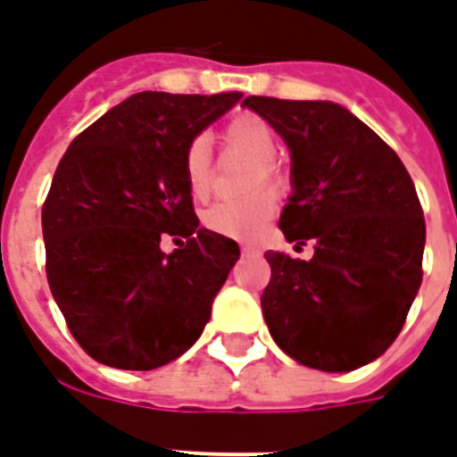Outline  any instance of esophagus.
<instances>
[{"instance_id": "esophagus-1", "label": "esophagus", "mask_w": 457, "mask_h": 457, "mask_svg": "<svg viewBox=\"0 0 457 457\" xmlns=\"http://www.w3.org/2000/svg\"><path fill=\"white\" fill-rule=\"evenodd\" d=\"M242 253H246V256H259V249L256 246H252V244H244L242 246Z\"/></svg>"}]
</instances>
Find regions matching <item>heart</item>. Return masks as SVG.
<instances>
[{"label":"heart","instance_id":"obj_1","mask_svg":"<svg viewBox=\"0 0 457 457\" xmlns=\"http://www.w3.org/2000/svg\"><path fill=\"white\" fill-rule=\"evenodd\" d=\"M225 153L252 162L244 189L252 196L244 201H222L211 205L204 213L205 229L215 235L253 242L266 232L268 222L275 213V198L270 194H285L290 187V177L275 162L278 136L263 117L253 112L237 114L222 129ZM184 182L194 201H204L213 189V165H211V145L204 136L194 138L184 151ZM269 191L266 192L265 189Z\"/></svg>","mask_w":457,"mask_h":457}]
</instances>
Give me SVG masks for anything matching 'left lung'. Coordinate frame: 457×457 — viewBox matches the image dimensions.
I'll use <instances>...</instances> for the list:
<instances>
[{
	"label": "left lung",
	"instance_id": "8db88e82",
	"mask_svg": "<svg viewBox=\"0 0 457 457\" xmlns=\"http://www.w3.org/2000/svg\"><path fill=\"white\" fill-rule=\"evenodd\" d=\"M244 104L290 148L295 191L278 225L290 242H313L312 261L266 253L268 330L304 367H364L398 337L422 285L427 225L412 177L340 104L263 96Z\"/></svg>",
	"mask_w": 457,
	"mask_h": 457
}]
</instances>
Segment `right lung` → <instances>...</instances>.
I'll return each mask as SVG.
<instances>
[{"label": "right lung", "instance_id": "add662e5", "mask_svg": "<svg viewBox=\"0 0 457 457\" xmlns=\"http://www.w3.org/2000/svg\"><path fill=\"white\" fill-rule=\"evenodd\" d=\"M242 93H136L76 136L43 205L45 270L76 343L100 364L148 371L204 333L239 259L198 228L184 151ZM180 249L165 254L162 237Z\"/></svg>", "mask_w": 457, "mask_h": 457}]
</instances>
